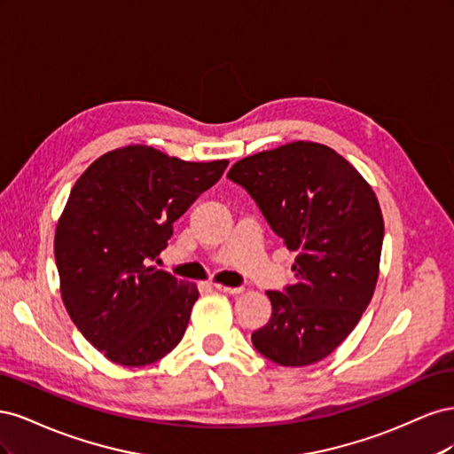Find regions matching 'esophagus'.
<instances>
[{
    "mask_svg": "<svg viewBox=\"0 0 454 454\" xmlns=\"http://www.w3.org/2000/svg\"><path fill=\"white\" fill-rule=\"evenodd\" d=\"M214 287L217 292H223V294H240L242 287H231V286H223V284H214Z\"/></svg>",
    "mask_w": 454,
    "mask_h": 454,
    "instance_id": "1",
    "label": "esophagus"
}]
</instances>
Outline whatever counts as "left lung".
Segmentation results:
<instances>
[{"label": "left lung", "mask_w": 454, "mask_h": 454, "mask_svg": "<svg viewBox=\"0 0 454 454\" xmlns=\"http://www.w3.org/2000/svg\"><path fill=\"white\" fill-rule=\"evenodd\" d=\"M287 250L297 282L267 292L272 316L252 333L267 360L303 367L332 354L360 322L379 280L384 219L375 191L324 144L297 140L232 164Z\"/></svg>", "instance_id": "obj_1"}]
</instances>
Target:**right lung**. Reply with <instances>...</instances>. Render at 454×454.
<instances>
[{
	"mask_svg": "<svg viewBox=\"0 0 454 454\" xmlns=\"http://www.w3.org/2000/svg\"><path fill=\"white\" fill-rule=\"evenodd\" d=\"M227 164L130 144L96 159L72 187L54 232L60 295L79 332L107 360L149 365L182 340L199 290L155 261L172 223Z\"/></svg>",
	"mask_w": 454,
	"mask_h": 454,
	"instance_id": "1",
	"label": "right lung"
}]
</instances>
